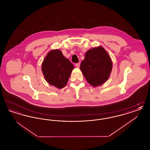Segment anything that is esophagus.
<instances>
[{
	"mask_svg": "<svg viewBox=\"0 0 150 150\" xmlns=\"http://www.w3.org/2000/svg\"><path fill=\"white\" fill-rule=\"evenodd\" d=\"M80 64L79 62L77 63V64H75V66H76V67H80Z\"/></svg>",
	"mask_w": 150,
	"mask_h": 150,
	"instance_id": "1",
	"label": "esophagus"
}]
</instances>
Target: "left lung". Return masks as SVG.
I'll list each match as a JSON object with an SVG mask.
<instances>
[{
    "mask_svg": "<svg viewBox=\"0 0 150 150\" xmlns=\"http://www.w3.org/2000/svg\"><path fill=\"white\" fill-rule=\"evenodd\" d=\"M112 64L107 52L102 47L88 50L80 64V70L93 86H100L109 78Z\"/></svg>",
    "mask_w": 150,
    "mask_h": 150,
    "instance_id": "left-lung-1",
    "label": "left lung"
}]
</instances>
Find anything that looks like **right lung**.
<instances>
[{
	"label": "right lung",
	"instance_id": "obj_1",
	"mask_svg": "<svg viewBox=\"0 0 150 150\" xmlns=\"http://www.w3.org/2000/svg\"><path fill=\"white\" fill-rule=\"evenodd\" d=\"M74 66L64 56L61 51L52 50L45 57L42 64V72L46 81L58 89L64 88Z\"/></svg>",
	"mask_w": 150,
	"mask_h": 150
}]
</instances>
